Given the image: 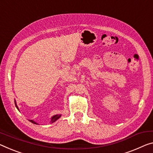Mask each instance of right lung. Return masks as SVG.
I'll return each instance as SVG.
<instances>
[{
  "mask_svg": "<svg viewBox=\"0 0 153 153\" xmlns=\"http://www.w3.org/2000/svg\"><path fill=\"white\" fill-rule=\"evenodd\" d=\"M14 102H15V105H16V108H17V109H18V111H19V108H18L17 104H16V100H14ZM61 116H62V115H61V114H56V115H55V116H52V117H51V122H50V123H55V122L56 120H58L59 118V117H60ZM29 121L30 122V123H32L33 124H38V123H37L36 122H35L34 120H29Z\"/></svg>",
  "mask_w": 153,
  "mask_h": 153,
  "instance_id": "1",
  "label": "right lung"
}]
</instances>
